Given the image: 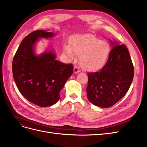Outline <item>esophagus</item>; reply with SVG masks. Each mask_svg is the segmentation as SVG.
Instances as JSON below:
<instances>
[{"instance_id": "1", "label": "esophagus", "mask_w": 147, "mask_h": 147, "mask_svg": "<svg viewBox=\"0 0 147 147\" xmlns=\"http://www.w3.org/2000/svg\"><path fill=\"white\" fill-rule=\"evenodd\" d=\"M74 72L75 74H77V73H78L80 72V69L78 67L77 65H75L74 67Z\"/></svg>"}]
</instances>
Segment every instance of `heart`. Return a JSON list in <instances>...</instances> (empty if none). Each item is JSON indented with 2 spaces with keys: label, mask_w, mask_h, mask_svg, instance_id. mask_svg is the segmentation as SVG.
I'll use <instances>...</instances> for the list:
<instances>
[{
  "label": "heart",
  "mask_w": 147,
  "mask_h": 147,
  "mask_svg": "<svg viewBox=\"0 0 147 147\" xmlns=\"http://www.w3.org/2000/svg\"><path fill=\"white\" fill-rule=\"evenodd\" d=\"M70 47H65V52L70 56L74 55L73 51L80 55V64L83 69L88 70L99 69L103 66L110 51L107 42L100 41L90 34L75 36L70 42Z\"/></svg>",
  "instance_id": "1"
}]
</instances>
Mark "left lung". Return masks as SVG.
I'll return each instance as SVG.
<instances>
[{
	"label": "left lung",
	"instance_id": "obj_1",
	"mask_svg": "<svg viewBox=\"0 0 147 147\" xmlns=\"http://www.w3.org/2000/svg\"><path fill=\"white\" fill-rule=\"evenodd\" d=\"M111 43L113 48L104 66L98 72L88 74V99L103 108L112 107L122 99L134 77V66L126 46Z\"/></svg>",
	"mask_w": 147,
	"mask_h": 147
}]
</instances>
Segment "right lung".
I'll use <instances>...</instances> for the list:
<instances>
[{
    "mask_svg": "<svg viewBox=\"0 0 147 147\" xmlns=\"http://www.w3.org/2000/svg\"><path fill=\"white\" fill-rule=\"evenodd\" d=\"M54 36L52 32L33 31L22 40L13 59V78L21 94L40 107L51 106L59 100L60 91L74 72L72 64L56 60L51 51L35 56L34 47L39 38Z\"/></svg>",
    "mask_w": 147,
    "mask_h": 147,
    "instance_id": "right-lung-1",
    "label": "right lung"
}]
</instances>
